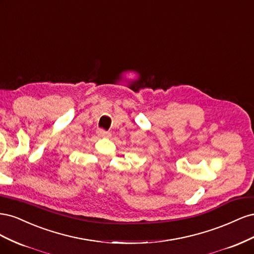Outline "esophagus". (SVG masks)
I'll return each mask as SVG.
<instances>
[{
  "mask_svg": "<svg viewBox=\"0 0 254 254\" xmlns=\"http://www.w3.org/2000/svg\"><path fill=\"white\" fill-rule=\"evenodd\" d=\"M97 134L99 136H103V137H110L111 136V133L106 131V130H104V129H97Z\"/></svg>",
  "mask_w": 254,
  "mask_h": 254,
  "instance_id": "esophagus-1",
  "label": "esophagus"
}]
</instances>
